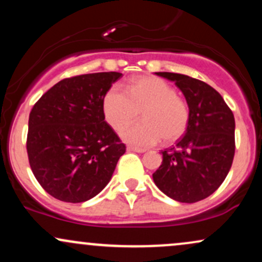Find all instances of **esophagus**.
<instances>
[{
	"mask_svg": "<svg viewBox=\"0 0 262 262\" xmlns=\"http://www.w3.org/2000/svg\"><path fill=\"white\" fill-rule=\"evenodd\" d=\"M128 151H134V152H145L146 150L145 149H141V148H137V146H132L129 145L127 148Z\"/></svg>",
	"mask_w": 262,
	"mask_h": 262,
	"instance_id": "esophagus-1",
	"label": "esophagus"
}]
</instances>
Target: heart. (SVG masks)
<instances>
[{"instance_id":"obj_1","label":"heart","mask_w":262,"mask_h":262,"mask_svg":"<svg viewBox=\"0 0 262 262\" xmlns=\"http://www.w3.org/2000/svg\"><path fill=\"white\" fill-rule=\"evenodd\" d=\"M144 122L125 129L128 143L150 146L161 139L172 143L182 137L189 123V107L176 90L159 77H139L125 86L116 85L104 96L103 113L108 124L121 132L139 118Z\"/></svg>"}]
</instances>
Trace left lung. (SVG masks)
Listing matches in <instances>:
<instances>
[{
	"label": "left lung",
	"mask_w": 262,
	"mask_h": 262,
	"mask_svg": "<svg viewBox=\"0 0 262 262\" xmlns=\"http://www.w3.org/2000/svg\"><path fill=\"white\" fill-rule=\"evenodd\" d=\"M173 81L185 95L189 123L176 145L162 150L152 179L166 196L194 203L219 188L235 152V121L219 92L203 81L175 73H156Z\"/></svg>",
	"instance_id": "left-lung-1"
}]
</instances>
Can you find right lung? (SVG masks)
Segmentation results:
<instances>
[{"instance_id": "obj_1", "label": "right lung", "mask_w": 262, "mask_h": 262, "mask_svg": "<svg viewBox=\"0 0 262 262\" xmlns=\"http://www.w3.org/2000/svg\"><path fill=\"white\" fill-rule=\"evenodd\" d=\"M121 73L59 81L29 113L27 152L33 175L50 196L80 203L106 187L125 144L104 121L103 100Z\"/></svg>"}]
</instances>
